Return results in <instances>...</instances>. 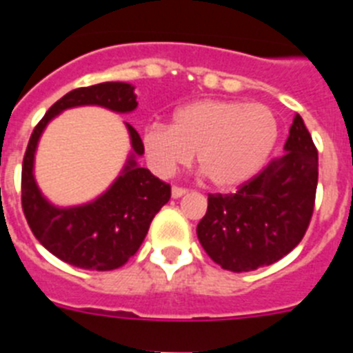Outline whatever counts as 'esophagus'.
Segmentation results:
<instances>
[{"mask_svg":"<svg viewBox=\"0 0 353 353\" xmlns=\"http://www.w3.org/2000/svg\"><path fill=\"white\" fill-rule=\"evenodd\" d=\"M187 192V189H183V187H176L174 185L173 189H171V196H173V198H182L183 194H185Z\"/></svg>","mask_w":353,"mask_h":353,"instance_id":"34e87169","label":"esophagus"}]
</instances>
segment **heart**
<instances>
[{"label": "heart", "instance_id": "b5f03b06", "mask_svg": "<svg viewBox=\"0 0 353 353\" xmlns=\"http://www.w3.org/2000/svg\"><path fill=\"white\" fill-rule=\"evenodd\" d=\"M279 123L265 104L205 99L176 109L171 125L150 123L143 148L159 176H171L192 154L208 182L221 189L252 179L272 152Z\"/></svg>", "mask_w": 353, "mask_h": 353}]
</instances>
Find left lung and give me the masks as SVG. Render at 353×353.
Segmentation results:
<instances>
[{"instance_id":"8db88e82","label":"left lung","mask_w":353,"mask_h":353,"mask_svg":"<svg viewBox=\"0 0 353 353\" xmlns=\"http://www.w3.org/2000/svg\"><path fill=\"white\" fill-rule=\"evenodd\" d=\"M285 154L233 194H208L196 233L208 256L232 272H249L286 256L304 236L314 208L318 152L301 117Z\"/></svg>"}]
</instances>
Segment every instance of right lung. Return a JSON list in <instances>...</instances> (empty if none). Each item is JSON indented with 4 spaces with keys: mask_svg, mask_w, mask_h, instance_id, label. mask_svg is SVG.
Returning a JSON list of instances; mask_svg holds the SVG:
<instances>
[{
    "mask_svg": "<svg viewBox=\"0 0 353 353\" xmlns=\"http://www.w3.org/2000/svg\"><path fill=\"white\" fill-rule=\"evenodd\" d=\"M77 105H101L114 113H130L138 108V102L129 83H101L72 90L54 102L28 143L21 201L33 235L56 258L79 269L114 270L136 254L155 214L170 201L171 187L146 168L138 166L136 157L145 154V148L138 130L125 123L132 152L108 191L77 207L61 208L49 203L33 174L37 146L49 121L65 109Z\"/></svg>",
    "mask_w": 353,
    "mask_h": 353,
    "instance_id": "obj_1",
    "label": "right lung"
}]
</instances>
